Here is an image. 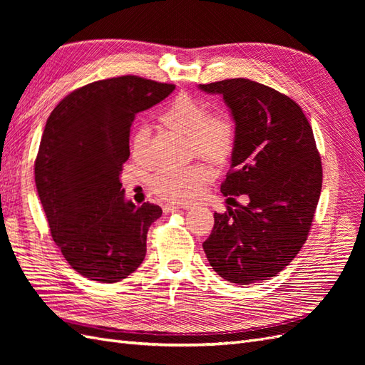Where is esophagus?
Masks as SVG:
<instances>
[{"label":"esophagus","instance_id":"esophagus-1","mask_svg":"<svg viewBox=\"0 0 365 365\" xmlns=\"http://www.w3.org/2000/svg\"><path fill=\"white\" fill-rule=\"evenodd\" d=\"M184 207L181 205H175V204H165L163 205V212L164 213H173V212H180V210H182Z\"/></svg>","mask_w":365,"mask_h":365}]
</instances>
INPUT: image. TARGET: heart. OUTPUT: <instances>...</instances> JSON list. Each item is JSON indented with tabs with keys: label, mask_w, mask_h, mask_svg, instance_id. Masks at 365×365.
Masks as SVG:
<instances>
[{
	"label": "heart",
	"mask_w": 365,
	"mask_h": 365,
	"mask_svg": "<svg viewBox=\"0 0 365 365\" xmlns=\"http://www.w3.org/2000/svg\"><path fill=\"white\" fill-rule=\"evenodd\" d=\"M161 121L172 130L187 137L195 155L212 163H222L230 157L236 141L235 121L225 113L207 114V106L190 94L176 96L161 114ZM149 129L138 126L132 135L134 155H141L146 148ZM208 170L201 164L178 169H163L153 175L150 189L163 200L187 202L200 192Z\"/></svg>",
	"instance_id": "heart-1"
}]
</instances>
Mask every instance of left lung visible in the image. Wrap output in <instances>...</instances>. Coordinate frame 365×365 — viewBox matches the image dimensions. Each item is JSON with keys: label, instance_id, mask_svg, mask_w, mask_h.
Segmentation results:
<instances>
[{"label": "left lung", "instance_id": "left-lung-1", "mask_svg": "<svg viewBox=\"0 0 365 365\" xmlns=\"http://www.w3.org/2000/svg\"><path fill=\"white\" fill-rule=\"evenodd\" d=\"M220 94L236 123L231 165L220 192L248 195V205L215 213L202 247L220 277L237 284L268 280L302 250L322 193L314 132L292 98L250 79L197 86Z\"/></svg>", "mask_w": 365, "mask_h": 365}]
</instances>
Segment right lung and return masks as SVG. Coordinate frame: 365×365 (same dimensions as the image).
Returning a JSON list of instances; mask_svg holds the SVG:
<instances>
[{"instance_id": "add662e5", "label": "right lung", "mask_w": 365, "mask_h": 365, "mask_svg": "<svg viewBox=\"0 0 365 365\" xmlns=\"http://www.w3.org/2000/svg\"><path fill=\"white\" fill-rule=\"evenodd\" d=\"M175 85L121 76L88 83L53 109L35 161V182L51 237L83 277L115 283L146 256V237L163 210L125 197L135 114L164 101Z\"/></svg>"}]
</instances>
